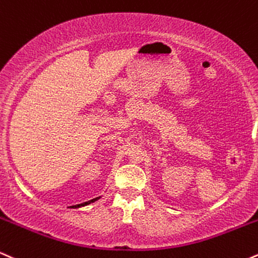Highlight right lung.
Returning a JSON list of instances; mask_svg holds the SVG:
<instances>
[{"mask_svg":"<svg viewBox=\"0 0 258 258\" xmlns=\"http://www.w3.org/2000/svg\"><path fill=\"white\" fill-rule=\"evenodd\" d=\"M98 199H100V197H98V198H94V199H92V201H89V202H87V203H84L83 205H87V204H90V203H94L95 201H98Z\"/></svg>","mask_w":258,"mask_h":258,"instance_id":"obj_1","label":"right lung"}]
</instances>
